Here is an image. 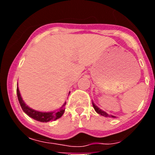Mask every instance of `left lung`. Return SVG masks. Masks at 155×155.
I'll return each instance as SVG.
<instances>
[{"instance_id":"1","label":"left lung","mask_w":155,"mask_h":155,"mask_svg":"<svg viewBox=\"0 0 155 155\" xmlns=\"http://www.w3.org/2000/svg\"><path fill=\"white\" fill-rule=\"evenodd\" d=\"M92 105H93V107H94V110H95V112H96L97 113H98L99 115H101V116H105V117H113V118H116V116H110V115H109L108 113H106L105 112V111L102 110V109H100L97 106V105H95L94 104V102H92Z\"/></svg>"}]
</instances>
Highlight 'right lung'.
I'll list each match as a JSON object with an SVG mask.
<instances>
[{"mask_svg": "<svg viewBox=\"0 0 155 155\" xmlns=\"http://www.w3.org/2000/svg\"><path fill=\"white\" fill-rule=\"evenodd\" d=\"M17 95L19 103H20L22 110L24 111V113H26L29 117L37 120V121L47 123V122H50L51 120H56L57 119L61 118L64 113V106L66 105V102L62 105V107L57 112H47V113L46 112H39V111H36L35 109H31L30 107H28L26 104L25 103L21 94H20L18 87H17Z\"/></svg>", "mask_w": 155, "mask_h": 155, "instance_id": "add662e5", "label": "right lung"}]
</instances>
